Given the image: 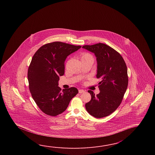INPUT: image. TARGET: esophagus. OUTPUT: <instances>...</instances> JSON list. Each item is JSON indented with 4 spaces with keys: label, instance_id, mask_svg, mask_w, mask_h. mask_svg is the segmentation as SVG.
<instances>
[{
    "label": "esophagus",
    "instance_id": "esophagus-1",
    "mask_svg": "<svg viewBox=\"0 0 155 155\" xmlns=\"http://www.w3.org/2000/svg\"><path fill=\"white\" fill-rule=\"evenodd\" d=\"M85 92V90H79V92L80 94H81V93H84V92Z\"/></svg>",
    "mask_w": 155,
    "mask_h": 155
}]
</instances>
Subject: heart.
<instances>
[{
	"mask_svg": "<svg viewBox=\"0 0 155 155\" xmlns=\"http://www.w3.org/2000/svg\"><path fill=\"white\" fill-rule=\"evenodd\" d=\"M80 57L82 61H86V60L94 61V57L92 56V54L87 52H82L80 55Z\"/></svg>",
	"mask_w": 155,
	"mask_h": 155,
	"instance_id": "heart-1",
	"label": "heart"
}]
</instances>
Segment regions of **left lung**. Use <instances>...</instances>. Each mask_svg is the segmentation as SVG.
Returning a JSON list of instances; mask_svg holds the SVG:
<instances>
[{
    "mask_svg": "<svg viewBox=\"0 0 155 155\" xmlns=\"http://www.w3.org/2000/svg\"><path fill=\"white\" fill-rule=\"evenodd\" d=\"M82 48L95 54L97 62L96 78L101 79L99 94L95 96L92 91H88L91 99L86 104V109L95 117H104L114 112L122 102L129 82L126 64L120 53L105 44Z\"/></svg>",
    "mask_w": 155,
    "mask_h": 155,
    "instance_id": "8db88e82",
    "label": "left lung"
}]
</instances>
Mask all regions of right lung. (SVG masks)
<instances>
[{
    "instance_id": "right-lung-1",
    "label": "right lung",
    "mask_w": 155,
    "mask_h": 155,
    "mask_svg": "<svg viewBox=\"0 0 155 155\" xmlns=\"http://www.w3.org/2000/svg\"><path fill=\"white\" fill-rule=\"evenodd\" d=\"M81 46L60 41L48 43L34 54L28 71L30 91L39 109L48 115L63 113L78 93L76 87L61 89L59 76L65 71V60Z\"/></svg>"
}]
</instances>
